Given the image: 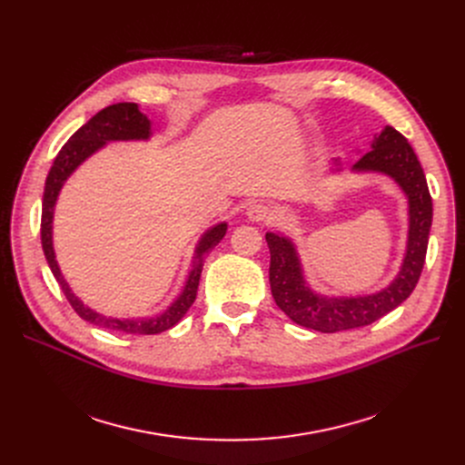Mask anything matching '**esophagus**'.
<instances>
[{
  "mask_svg": "<svg viewBox=\"0 0 465 465\" xmlns=\"http://www.w3.org/2000/svg\"><path fill=\"white\" fill-rule=\"evenodd\" d=\"M272 209L263 203H254L247 209V218L251 223H265V220L272 218Z\"/></svg>",
  "mask_w": 465,
  "mask_h": 465,
  "instance_id": "esophagus-1",
  "label": "esophagus"
}]
</instances>
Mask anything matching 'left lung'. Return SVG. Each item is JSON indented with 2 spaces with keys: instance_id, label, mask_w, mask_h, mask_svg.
Returning <instances> with one entry per match:
<instances>
[{
  "instance_id": "1",
  "label": "left lung",
  "mask_w": 465,
  "mask_h": 465,
  "mask_svg": "<svg viewBox=\"0 0 465 465\" xmlns=\"http://www.w3.org/2000/svg\"><path fill=\"white\" fill-rule=\"evenodd\" d=\"M331 173H341L339 158L330 162ZM352 173H379L392 179L407 198V242L398 275L384 288L361 296H324L316 292L303 272L296 242L281 232H267L270 284L279 309L296 324L322 333L361 328L382 319L401 305L422 273L431 228V195L422 165L407 139L386 126L371 143V151L358 158Z\"/></svg>"
}]
</instances>
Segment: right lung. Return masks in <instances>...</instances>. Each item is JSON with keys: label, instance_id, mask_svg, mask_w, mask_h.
<instances>
[{"label": "right lung", "instance_id": "right-lung-1", "mask_svg": "<svg viewBox=\"0 0 465 465\" xmlns=\"http://www.w3.org/2000/svg\"><path fill=\"white\" fill-rule=\"evenodd\" d=\"M153 137V122L149 116L143 114L137 104H114L105 107L97 114H94L83 128H79L71 139L62 146L58 153L48 177L45 183L43 193V213H41V245L46 258L48 267L58 281L62 292L65 294L71 307L77 311L83 321L118 333H135V335H154L173 328L181 322L186 311L192 307L195 294H198V284L203 270V258L218 245L226 235L228 223H218L211 226L198 241L192 256V270L186 277V282L181 294L167 305L162 312L153 316H130V319H120V316H107L90 309L84 302L75 296L69 282L64 279V273L58 265L54 245H53V223H54V207L58 195L67 183V179L75 173L79 165H83L90 156L102 151L105 144L114 141H149Z\"/></svg>", "mask_w": 465, "mask_h": 465}]
</instances>
